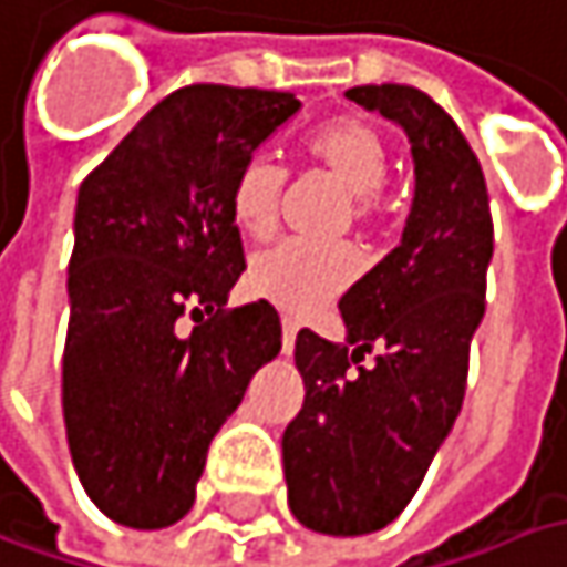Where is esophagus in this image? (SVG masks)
<instances>
[{"label":"esophagus","instance_id":"obj_1","mask_svg":"<svg viewBox=\"0 0 567 567\" xmlns=\"http://www.w3.org/2000/svg\"><path fill=\"white\" fill-rule=\"evenodd\" d=\"M295 337H298V320L295 317H282V350H295Z\"/></svg>","mask_w":567,"mask_h":567}]
</instances>
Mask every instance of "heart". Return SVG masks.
<instances>
[{"label": "heart", "instance_id": "obj_1", "mask_svg": "<svg viewBox=\"0 0 567 567\" xmlns=\"http://www.w3.org/2000/svg\"><path fill=\"white\" fill-rule=\"evenodd\" d=\"M301 156L323 169L330 179L347 188L352 220L379 224L388 212L384 205V176H388V141L365 117L343 115L315 127ZM285 169L266 153L247 156L227 188V212L240 234L266 240L279 224ZM359 272V252L350 244H308L282 240L269 250L256 252L250 279L256 291L272 298L291 315H305L337 291H343Z\"/></svg>", "mask_w": 567, "mask_h": 567}]
</instances>
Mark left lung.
I'll use <instances>...</instances> for the list:
<instances>
[{"mask_svg":"<svg viewBox=\"0 0 567 567\" xmlns=\"http://www.w3.org/2000/svg\"><path fill=\"white\" fill-rule=\"evenodd\" d=\"M347 99L408 131L416 192L401 247L340 298L350 343L308 327L295 340L305 404L282 436L288 507L327 536L375 533L411 504L462 411L494 252L482 163L450 112L401 83Z\"/></svg>","mask_w":567,"mask_h":567,"instance_id":"obj_1","label":"left lung"}]
</instances>
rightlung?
I'll return each mask as SVG.
<instances>
[{
  "label": "right lung",
  "instance_id": "obj_1",
  "mask_svg": "<svg viewBox=\"0 0 567 567\" xmlns=\"http://www.w3.org/2000/svg\"><path fill=\"white\" fill-rule=\"evenodd\" d=\"M298 109L276 89L183 85L80 185L63 420L85 494L121 526L192 511L220 423L282 350L269 301L227 308L247 269L227 188Z\"/></svg>",
  "mask_w": 567,
  "mask_h": 567
}]
</instances>
